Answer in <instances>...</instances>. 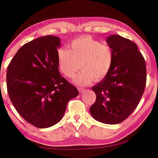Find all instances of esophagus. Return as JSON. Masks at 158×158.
<instances>
[{
    "label": "esophagus",
    "instance_id": "obj_1",
    "mask_svg": "<svg viewBox=\"0 0 158 158\" xmlns=\"http://www.w3.org/2000/svg\"><path fill=\"white\" fill-rule=\"evenodd\" d=\"M77 89H78V90H79V93H83L85 91V89L82 88L81 87H77Z\"/></svg>",
    "mask_w": 158,
    "mask_h": 158
}]
</instances>
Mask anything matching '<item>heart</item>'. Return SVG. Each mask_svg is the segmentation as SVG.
Returning <instances> with one entry per match:
<instances>
[{
  "mask_svg": "<svg viewBox=\"0 0 158 158\" xmlns=\"http://www.w3.org/2000/svg\"><path fill=\"white\" fill-rule=\"evenodd\" d=\"M58 65L61 72L71 78L81 67V71L73 77L79 85H87L94 80H102L113 65V49L107 43H102L90 36L77 38L71 42L70 49L58 51Z\"/></svg>",
  "mask_w": 158,
  "mask_h": 158,
  "instance_id": "b5f03b06",
  "label": "heart"
}]
</instances>
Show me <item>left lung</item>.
<instances>
[{"label":"left lung","mask_w":158,"mask_h":158,"mask_svg":"<svg viewBox=\"0 0 158 158\" xmlns=\"http://www.w3.org/2000/svg\"><path fill=\"white\" fill-rule=\"evenodd\" d=\"M107 44L113 49L111 69L97 85L92 87L96 96L90 108L96 121L116 124L135 110L146 83V62L135 43L120 35H110Z\"/></svg>","instance_id":"obj_1"}]
</instances>
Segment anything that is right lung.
I'll return each instance as SVG.
<instances>
[{
	"mask_svg": "<svg viewBox=\"0 0 158 158\" xmlns=\"http://www.w3.org/2000/svg\"><path fill=\"white\" fill-rule=\"evenodd\" d=\"M60 39L37 38L24 44L7 68L6 86L11 102L20 115L38 128H47L63 117L77 87L61 77L58 65Z\"/></svg>",
	"mask_w": 158,
	"mask_h": 158,
	"instance_id": "1",
	"label": "right lung"
}]
</instances>
